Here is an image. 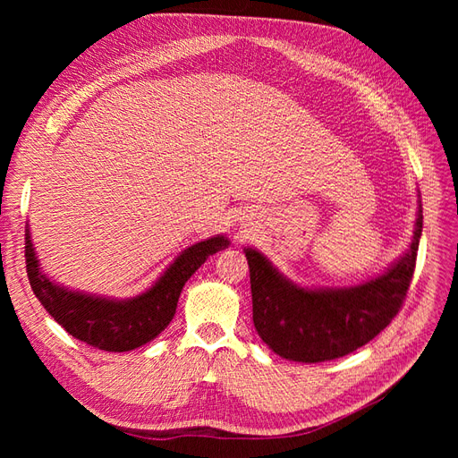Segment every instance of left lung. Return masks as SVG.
Segmentation results:
<instances>
[{"mask_svg": "<svg viewBox=\"0 0 458 458\" xmlns=\"http://www.w3.org/2000/svg\"><path fill=\"white\" fill-rule=\"evenodd\" d=\"M420 234L419 200L409 250L374 279L344 288L300 286L256 248H244L250 267L252 317L259 338L276 355L298 363L332 361L369 344L403 306Z\"/></svg>", "mask_w": 458, "mask_h": 458, "instance_id": "1", "label": "left lung"}]
</instances>
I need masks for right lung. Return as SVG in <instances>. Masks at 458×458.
<instances>
[{"instance_id": "1", "label": "right lung", "mask_w": 458, "mask_h": 458, "mask_svg": "<svg viewBox=\"0 0 458 458\" xmlns=\"http://www.w3.org/2000/svg\"><path fill=\"white\" fill-rule=\"evenodd\" d=\"M229 244L224 234H216L185 248L155 284L143 294L126 300L95 296L53 283L39 267L29 227L24 256L36 298L68 335L105 352H131L155 340L170 325L179 294L191 275L208 256L225 250Z\"/></svg>"}]
</instances>
